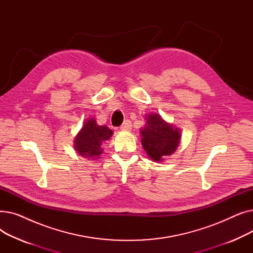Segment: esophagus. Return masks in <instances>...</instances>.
<instances>
[{"label": "esophagus", "instance_id": "1", "mask_svg": "<svg viewBox=\"0 0 253 253\" xmlns=\"http://www.w3.org/2000/svg\"><path fill=\"white\" fill-rule=\"evenodd\" d=\"M131 128H132V123L130 120H126V121H124V123L121 125V127H120V129L123 131H129L131 130Z\"/></svg>", "mask_w": 253, "mask_h": 253}]
</instances>
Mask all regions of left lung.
<instances>
[{
	"label": "left lung",
	"mask_w": 253,
	"mask_h": 253,
	"mask_svg": "<svg viewBox=\"0 0 253 253\" xmlns=\"http://www.w3.org/2000/svg\"><path fill=\"white\" fill-rule=\"evenodd\" d=\"M145 120L147 123L140 130L142 148L152 160L161 162L176 151L181 137L180 131L158 114H150Z\"/></svg>",
	"instance_id": "obj_1"
}]
</instances>
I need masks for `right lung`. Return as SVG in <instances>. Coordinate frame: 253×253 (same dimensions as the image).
<instances>
[{
  "label": "right lung",
  "mask_w": 253,
  "mask_h": 253,
  "mask_svg": "<svg viewBox=\"0 0 253 253\" xmlns=\"http://www.w3.org/2000/svg\"><path fill=\"white\" fill-rule=\"evenodd\" d=\"M113 131L106 126L97 125L95 119L91 118L84 123L82 129L75 137V150L79 155L88 159H96L102 154L101 144L109 140Z\"/></svg>",
  "instance_id": "right-lung-1"
}]
</instances>
